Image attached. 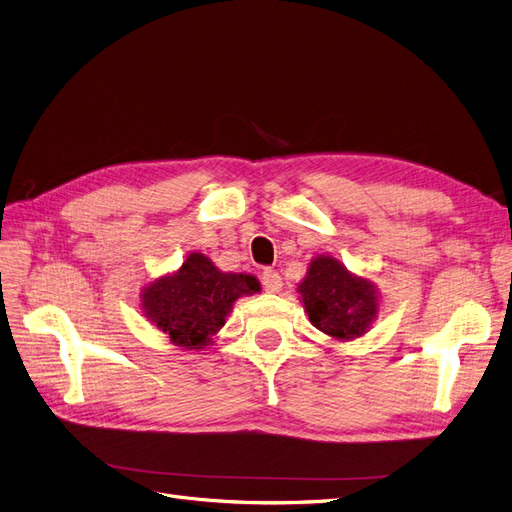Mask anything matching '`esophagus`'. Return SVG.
I'll list each match as a JSON object with an SVG mask.
<instances>
[{"label":"esophagus","instance_id":"esophagus-1","mask_svg":"<svg viewBox=\"0 0 512 512\" xmlns=\"http://www.w3.org/2000/svg\"><path fill=\"white\" fill-rule=\"evenodd\" d=\"M261 285L268 293H278L282 287V278L276 270H263L261 274Z\"/></svg>","mask_w":512,"mask_h":512}]
</instances>
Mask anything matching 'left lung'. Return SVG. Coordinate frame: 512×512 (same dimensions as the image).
<instances>
[{
  "label": "left lung",
  "instance_id": "8db88e82",
  "mask_svg": "<svg viewBox=\"0 0 512 512\" xmlns=\"http://www.w3.org/2000/svg\"><path fill=\"white\" fill-rule=\"evenodd\" d=\"M310 323L335 339L350 342L367 333L377 316V291L329 255L312 259L308 276L297 287Z\"/></svg>",
  "mask_w": 512,
  "mask_h": 512
}]
</instances>
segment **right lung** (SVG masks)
<instances>
[{
  "label": "right lung",
  "instance_id": "add662e5",
  "mask_svg": "<svg viewBox=\"0 0 512 512\" xmlns=\"http://www.w3.org/2000/svg\"><path fill=\"white\" fill-rule=\"evenodd\" d=\"M259 291L246 274L219 272L202 253L187 255L173 276H162L143 289L145 316L170 342L185 350H202L225 325L234 301Z\"/></svg>",
  "mask_w": 512,
  "mask_h": 512
}]
</instances>
